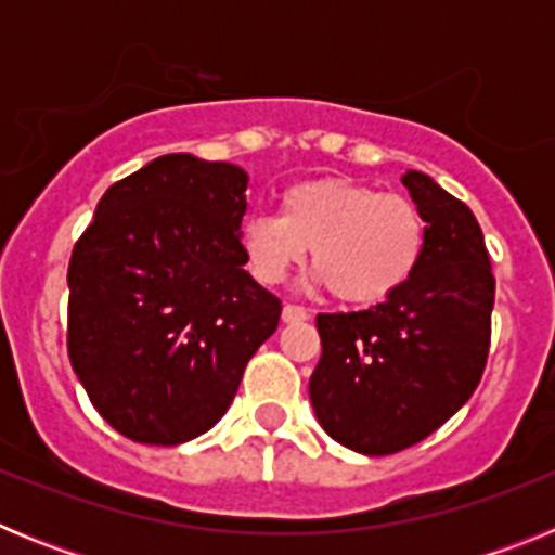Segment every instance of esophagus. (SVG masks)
I'll return each instance as SVG.
<instances>
[{
  "instance_id": "1",
  "label": "esophagus",
  "mask_w": 555,
  "mask_h": 555,
  "mask_svg": "<svg viewBox=\"0 0 555 555\" xmlns=\"http://www.w3.org/2000/svg\"><path fill=\"white\" fill-rule=\"evenodd\" d=\"M306 320H308V311L302 306H292V302L283 306V322L292 325V322H306Z\"/></svg>"
}]
</instances>
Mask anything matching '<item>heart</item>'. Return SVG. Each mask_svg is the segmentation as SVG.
Masks as SVG:
<instances>
[{"label":"heart","instance_id":"heart-1","mask_svg":"<svg viewBox=\"0 0 555 555\" xmlns=\"http://www.w3.org/2000/svg\"><path fill=\"white\" fill-rule=\"evenodd\" d=\"M249 272L267 286L286 281L311 249L317 281L338 300L372 306L414 278L425 253V217L414 199L380 194L350 178H311L281 194V217L242 224Z\"/></svg>","mask_w":555,"mask_h":555}]
</instances>
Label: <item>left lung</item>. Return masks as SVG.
Here are the masks:
<instances>
[{"mask_svg": "<svg viewBox=\"0 0 555 555\" xmlns=\"http://www.w3.org/2000/svg\"><path fill=\"white\" fill-rule=\"evenodd\" d=\"M403 185L425 217L414 278L366 311L320 313L322 358L308 384L322 428L364 455L423 442L480 384L494 274L478 219L423 171Z\"/></svg>", "mask_w": 555, "mask_h": 555, "instance_id": "1", "label": "left lung"}]
</instances>
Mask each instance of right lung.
Here are the masks:
<instances>
[{"instance_id": "right-lung-1", "label": "right lung", "mask_w": 555, "mask_h": 555, "mask_svg": "<svg viewBox=\"0 0 555 555\" xmlns=\"http://www.w3.org/2000/svg\"><path fill=\"white\" fill-rule=\"evenodd\" d=\"M247 171L171 152L113 183L68 261V358L111 428L183 444L222 420L281 300L244 269Z\"/></svg>"}]
</instances>
